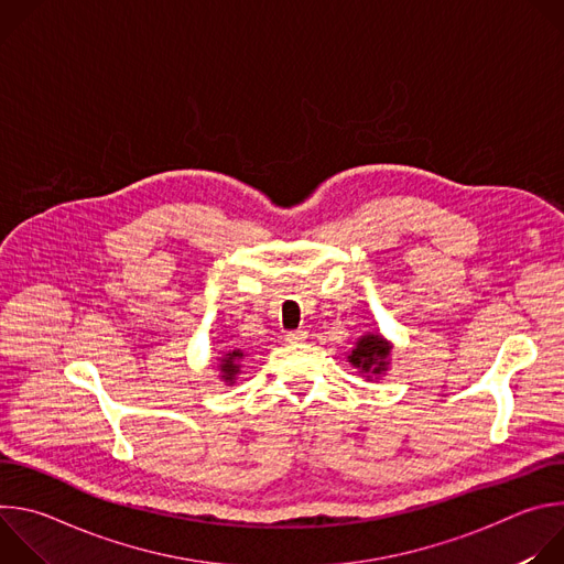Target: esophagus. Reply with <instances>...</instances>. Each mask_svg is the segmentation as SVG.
<instances>
[{"label": "esophagus", "mask_w": 564, "mask_h": 564, "mask_svg": "<svg viewBox=\"0 0 564 564\" xmlns=\"http://www.w3.org/2000/svg\"><path fill=\"white\" fill-rule=\"evenodd\" d=\"M307 339V333L305 330H288L285 333V341L288 344H303Z\"/></svg>", "instance_id": "1"}]
</instances>
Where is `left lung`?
<instances>
[{"instance_id": "obj_1", "label": "left lung", "mask_w": 564, "mask_h": 564, "mask_svg": "<svg viewBox=\"0 0 564 564\" xmlns=\"http://www.w3.org/2000/svg\"><path fill=\"white\" fill-rule=\"evenodd\" d=\"M388 344L379 335H366L357 341V348L348 357L366 375H379L386 368Z\"/></svg>"}]
</instances>
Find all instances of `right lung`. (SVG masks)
Listing matches in <instances>:
<instances>
[{
	"mask_svg": "<svg viewBox=\"0 0 564 564\" xmlns=\"http://www.w3.org/2000/svg\"><path fill=\"white\" fill-rule=\"evenodd\" d=\"M243 357V352H238V350H234V352H229V355H225V359H223V364H220V370H223V379L225 381H234V375L238 372V359Z\"/></svg>",
	"mask_w": 564,
	"mask_h": 564,
	"instance_id": "obj_1",
	"label": "right lung"
}]
</instances>
